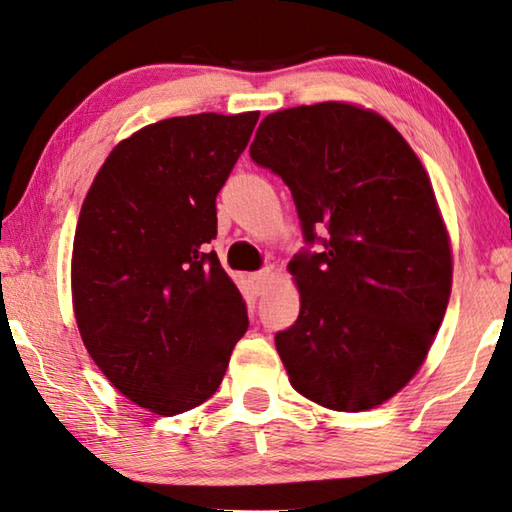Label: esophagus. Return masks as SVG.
I'll list each match as a JSON object with an SVG mask.
<instances>
[{"mask_svg":"<svg viewBox=\"0 0 512 512\" xmlns=\"http://www.w3.org/2000/svg\"><path fill=\"white\" fill-rule=\"evenodd\" d=\"M272 279H274V272L272 270H263V272L251 274V283H254L258 292H265L267 286H270V283H272Z\"/></svg>","mask_w":512,"mask_h":512,"instance_id":"esophagus-1","label":"esophagus"}]
</instances>
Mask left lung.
Masks as SVG:
<instances>
[{"instance_id":"obj_1","label":"left lung","mask_w":512,"mask_h":512,"mask_svg":"<svg viewBox=\"0 0 512 512\" xmlns=\"http://www.w3.org/2000/svg\"><path fill=\"white\" fill-rule=\"evenodd\" d=\"M249 154L286 181L306 242L327 231L288 263L299 317L274 342L290 385L331 410L381 406L422 367L451 295L429 174L383 115L347 102L270 113Z\"/></svg>"}]
</instances>
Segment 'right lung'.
<instances>
[{"mask_svg":"<svg viewBox=\"0 0 512 512\" xmlns=\"http://www.w3.org/2000/svg\"><path fill=\"white\" fill-rule=\"evenodd\" d=\"M258 111L147 124L117 142L83 199L72 306L115 390L156 415L204 404L245 335L247 306L217 256L215 197Z\"/></svg>","mask_w":512,"mask_h":512,"instance_id":"1","label":"right lung"}]
</instances>
